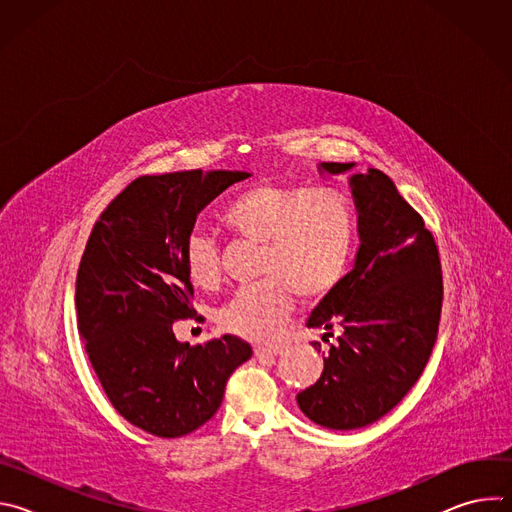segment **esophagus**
Returning <instances> with one entry per match:
<instances>
[{
	"instance_id": "esophagus-1",
	"label": "esophagus",
	"mask_w": 512,
	"mask_h": 512,
	"mask_svg": "<svg viewBox=\"0 0 512 512\" xmlns=\"http://www.w3.org/2000/svg\"><path fill=\"white\" fill-rule=\"evenodd\" d=\"M279 352H281L279 346H265V344L255 346V354H257V356H275V354H279Z\"/></svg>"
}]
</instances>
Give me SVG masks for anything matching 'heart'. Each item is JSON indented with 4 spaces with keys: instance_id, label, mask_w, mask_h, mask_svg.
Segmentation results:
<instances>
[{
    "instance_id": "heart-1",
    "label": "heart",
    "mask_w": 512,
    "mask_h": 512,
    "mask_svg": "<svg viewBox=\"0 0 512 512\" xmlns=\"http://www.w3.org/2000/svg\"><path fill=\"white\" fill-rule=\"evenodd\" d=\"M221 221L235 237L263 245L257 271L265 277L239 287L216 312L223 330L249 340H273L296 294L314 302L334 291L356 249V210L336 188L259 184L239 192ZM182 259L194 285L221 281V251L206 233H188Z\"/></svg>"
}]
</instances>
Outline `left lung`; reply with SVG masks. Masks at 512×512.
Instances as JSON below:
<instances>
[{
  "label": "left lung",
  "mask_w": 512,
  "mask_h": 512,
  "mask_svg": "<svg viewBox=\"0 0 512 512\" xmlns=\"http://www.w3.org/2000/svg\"><path fill=\"white\" fill-rule=\"evenodd\" d=\"M354 164L322 162L328 174ZM360 249L354 269L314 308L308 328H340L300 409L328 429H358L389 413L417 383L440 326L444 279L431 231L381 170L350 178ZM314 346H320L318 342Z\"/></svg>",
  "instance_id": "left-lung-1"
}]
</instances>
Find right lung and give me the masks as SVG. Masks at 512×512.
Returning a JSON list of instances; mask_svg holds the SVG:
<instances>
[{
	"label": "right lung",
	"instance_id": "right-lung-1",
	"mask_svg": "<svg viewBox=\"0 0 512 512\" xmlns=\"http://www.w3.org/2000/svg\"><path fill=\"white\" fill-rule=\"evenodd\" d=\"M247 172L186 170L139 176L95 223L77 273V320L105 395L131 425L180 437L223 403L233 371L251 358L237 336L190 346L174 322L194 318L182 247L196 214Z\"/></svg>",
	"mask_w": 512,
	"mask_h": 512
}]
</instances>
